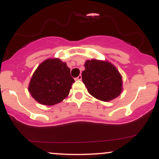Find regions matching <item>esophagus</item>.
Listing matches in <instances>:
<instances>
[{"mask_svg": "<svg viewBox=\"0 0 159 159\" xmlns=\"http://www.w3.org/2000/svg\"><path fill=\"white\" fill-rule=\"evenodd\" d=\"M81 78H82V77H81V75H78V77L75 78V79H76V80H81Z\"/></svg>", "mask_w": 159, "mask_h": 159, "instance_id": "1", "label": "esophagus"}]
</instances>
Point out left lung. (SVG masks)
<instances>
[{
	"label": "left lung",
	"instance_id": "1",
	"mask_svg": "<svg viewBox=\"0 0 159 159\" xmlns=\"http://www.w3.org/2000/svg\"><path fill=\"white\" fill-rule=\"evenodd\" d=\"M82 72V81L89 93L104 102L114 99L122 91V77L118 70L108 62L87 61Z\"/></svg>",
	"mask_w": 159,
	"mask_h": 159
}]
</instances>
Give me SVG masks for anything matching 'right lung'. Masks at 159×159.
<instances>
[{"mask_svg":"<svg viewBox=\"0 0 159 159\" xmlns=\"http://www.w3.org/2000/svg\"><path fill=\"white\" fill-rule=\"evenodd\" d=\"M74 82L66 63L59 59H48L34 72L28 90L39 103L54 105L68 96Z\"/></svg>","mask_w":159,"mask_h":159,"instance_id":"1","label":"right lung"}]
</instances>
